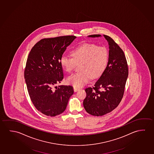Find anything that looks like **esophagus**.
Instances as JSON below:
<instances>
[{
    "instance_id": "esophagus-1",
    "label": "esophagus",
    "mask_w": 154,
    "mask_h": 154,
    "mask_svg": "<svg viewBox=\"0 0 154 154\" xmlns=\"http://www.w3.org/2000/svg\"><path fill=\"white\" fill-rule=\"evenodd\" d=\"M78 90H79L78 88H76V87H73V91H74V92H77V91H78Z\"/></svg>"
}]
</instances>
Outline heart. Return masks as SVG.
<instances>
[{"label":"heart","mask_w":154,"mask_h":154,"mask_svg":"<svg viewBox=\"0 0 154 154\" xmlns=\"http://www.w3.org/2000/svg\"><path fill=\"white\" fill-rule=\"evenodd\" d=\"M71 56L63 55L60 63L69 73L73 71L77 64H80V72L69 76L67 82L80 88L90 81L100 77L106 68L108 61V52L104 46H98L94 44H84L71 51Z\"/></svg>","instance_id":"b5f03b06"}]
</instances>
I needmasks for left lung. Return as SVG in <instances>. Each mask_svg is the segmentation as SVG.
<instances>
[{"instance_id":"obj_1","label":"left lung","mask_w":154,"mask_h":154,"mask_svg":"<svg viewBox=\"0 0 154 154\" xmlns=\"http://www.w3.org/2000/svg\"><path fill=\"white\" fill-rule=\"evenodd\" d=\"M100 35H88L99 37ZM109 44V59L106 68L93 88H86L83 106L91 115L101 116L119 106L123 98L128 75V63L123 50L108 35H103Z\"/></svg>"}]
</instances>
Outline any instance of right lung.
Segmentation results:
<instances>
[{
    "label": "right lung",
    "mask_w": 154,
    "mask_h": 154,
    "mask_svg": "<svg viewBox=\"0 0 154 154\" xmlns=\"http://www.w3.org/2000/svg\"><path fill=\"white\" fill-rule=\"evenodd\" d=\"M76 38L64 35L42 39L29 54L24 73L29 94L35 108L46 116L62 113L73 94L71 86L55 85L63 79L60 59Z\"/></svg>",
    "instance_id": "add662e5"
}]
</instances>
